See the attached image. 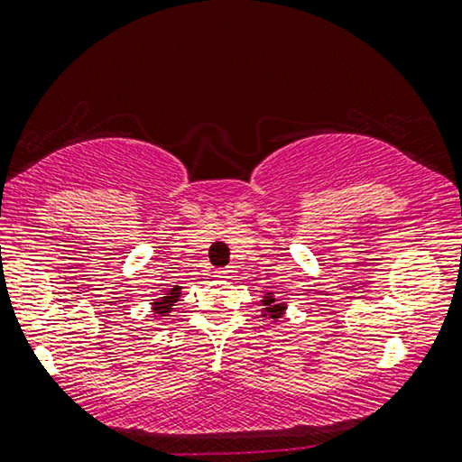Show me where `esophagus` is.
Returning a JSON list of instances; mask_svg holds the SVG:
<instances>
[{
    "label": "esophagus",
    "mask_w": 462,
    "mask_h": 462,
    "mask_svg": "<svg viewBox=\"0 0 462 462\" xmlns=\"http://www.w3.org/2000/svg\"><path fill=\"white\" fill-rule=\"evenodd\" d=\"M233 273H236V271H233L231 267L229 269H220V271H217V277H218V280H231Z\"/></svg>",
    "instance_id": "esophagus-1"
}]
</instances>
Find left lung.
I'll list each match as a JSON object with an SVG mask.
<instances>
[{"label": "left lung", "mask_w": 462, "mask_h": 462, "mask_svg": "<svg viewBox=\"0 0 462 462\" xmlns=\"http://www.w3.org/2000/svg\"><path fill=\"white\" fill-rule=\"evenodd\" d=\"M263 318H269V319H280L283 318V313H286V299H277L275 292H267L263 296Z\"/></svg>", "instance_id": "left-lung-1"}]
</instances>
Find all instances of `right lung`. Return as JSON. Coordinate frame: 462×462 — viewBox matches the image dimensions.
I'll return each instance as SVG.
<instances>
[{
    "mask_svg": "<svg viewBox=\"0 0 462 462\" xmlns=\"http://www.w3.org/2000/svg\"><path fill=\"white\" fill-rule=\"evenodd\" d=\"M180 296V286H174L166 290V294L162 299H157L155 302H151V309H153V318H166V315L172 311L174 302L179 300Z\"/></svg>",
    "mask_w": 462,
    "mask_h": 462,
    "instance_id": "1",
    "label": "right lung"
}]
</instances>
